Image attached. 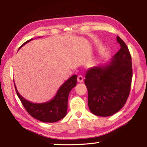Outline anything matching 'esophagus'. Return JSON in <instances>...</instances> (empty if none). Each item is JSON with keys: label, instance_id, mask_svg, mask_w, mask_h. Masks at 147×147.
<instances>
[{"label": "esophagus", "instance_id": "esophagus-1", "mask_svg": "<svg viewBox=\"0 0 147 147\" xmlns=\"http://www.w3.org/2000/svg\"><path fill=\"white\" fill-rule=\"evenodd\" d=\"M77 81H78V82H79V83L83 82V81H84V77H83V76L81 75V74H80V75H78V77H77Z\"/></svg>", "mask_w": 147, "mask_h": 147}]
</instances>
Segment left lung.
I'll return each instance as SVG.
<instances>
[{"label": "left lung", "mask_w": 147, "mask_h": 147, "mask_svg": "<svg viewBox=\"0 0 147 147\" xmlns=\"http://www.w3.org/2000/svg\"><path fill=\"white\" fill-rule=\"evenodd\" d=\"M121 49L111 63L94 67L86 72L85 83L88 91V106L93 114L108 117L123 108L130 94L132 80L131 54L120 37Z\"/></svg>", "instance_id": "8db88e82"}]
</instances>
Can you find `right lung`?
Returning a JSON list of instances; mask_svg holds the SVG:
<instances>
[{"mask_svg":"<svg viewBox=\"0 0 147 147\" xmlns=\"http://www.w3.org/2000/svg\"><path fill=\"white\" fill-rule=\"evenodd\" d=\"M32 39L26 41L20 47L31 41ZM76 78L77 76L76 74L72 76L60 87L55 97L53 100L45 103L34 104L26 100L23 96L20 95L16 87L15 88L17 96L24 108L30 115L34 118L44 123H55L61 120L66 115L69 94L71 89L76 85Z\"/></svg>","mask_w":147,"mask_h":147,"instance_id":"right-lung-1","label":"right lung"}]
</instances>
